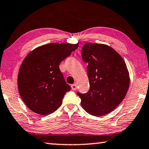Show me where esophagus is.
I'll return each instance as SVG.
<instances>
[{
    "label": "esophagus",
    "instance_id": "34e87169",
    "mask_svg": "<svg viewBox=\"0 0 149 149\" xmlns=\"http://www.w3.org/2000/svg\"><path fill=\"white\" fill-rule=\"evenodd\" d=\"M71 87H72V90H75V89H77V84H72V86H71Z\"/></svg>",
    "mask_w": 149,
    "mask_h": 149
}]
</instances>
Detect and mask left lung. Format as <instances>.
I'll list each match as a JSON object with an SVG mask.
<instances>
[{
	"instance_id": "left-lung-1",
	"label": "left lung",
	"mask_w": 149,
	"mask_h": 149,
	"mask_svg": "<svg viewBox=\"0 0 149 149\" xmlns=\"http://www.w3.org/2000/svg\"><path fill=\"white\" fill-rule=\"evenodd\" d=\"M81 56L88 63L90 85L87 93L77 92L82 107L93 116L108 114L122 102L128 91L130 77L126 63L114 49L102 44L86 43Z\"/></svg>"
}]
</instances>
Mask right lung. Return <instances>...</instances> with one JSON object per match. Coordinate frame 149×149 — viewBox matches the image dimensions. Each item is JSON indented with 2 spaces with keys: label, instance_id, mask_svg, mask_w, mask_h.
I'll return each mask as SVG.
<instances>
[{
  "label": "right lung",
  "instance_id": "1",
  "mask_svg": "<svg viewBox=\"0 0 149 149\" xmlns=\"http://www.w3.org/2000/svg\"><path fill=\"white\" fill-rule=\"evenodd\" d=\"M79 44L52 43L33 49L26 56L18 75L19 94L27 107L41 115L54 113L71 87L59 68Z\"/></svg>",
  "mask_w": 149,
  "mask_h": 149
}]
</instances>
